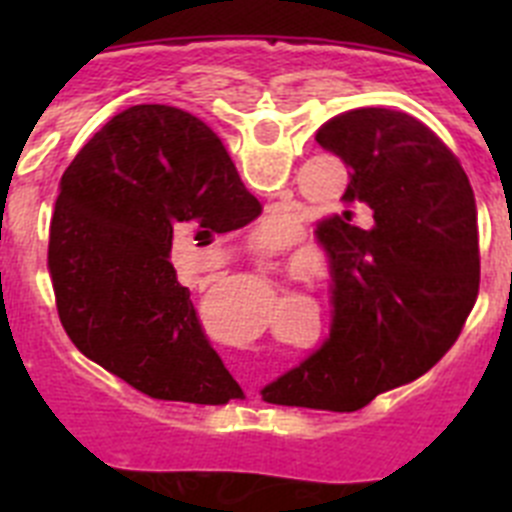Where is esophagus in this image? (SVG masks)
I'll list each match as a JSON object with an SVG mask.
<instances>
[{
    "mask_svg": "<svg viewBox=\"0 0 512 512\" xmlns=\"http://www.w3.org/2000/svg\"><path fill=\"white\" fill-rule=\"evenodd\" d=\"M256 251H261V256H266V253H269V251H264V246H259Z\"/></svg>",
    "mask_w": 512,
    "mask_h": 512,
    "instance_id": "34e87169",
    "label": "esophagus"
}]
</instances>
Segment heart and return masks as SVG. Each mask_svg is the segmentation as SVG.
Listing matches in <instances>:
<instances>
[{
	"label": "heart",
	"instance_id": "b5f03b06",
	"mask_svg": "<svg viewBox=\"0 0 512 512\" xmlns=\"http://www.w3.org/2000/svg\"><path fill=\"white\" fill-rule=\"evenodd\" d=\"M264 230L269 235H277V230H279V225H277V220H274V217H269V220H264Z\"/></svg>",
	"mask_w": 512,
	"mask_h": 512
}]
</instances>
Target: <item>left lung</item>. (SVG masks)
<instances>
[{
  "instance_id": "8db88e82",
  "label": "left lung",
  "mask_w": 512,
  "mask_h": 512,
  "mask_svg": "<svg viewBox=\"0 0 512 512\" xmlns=\"http://www.w3.org/2000/svg\"><path fill=\"white\" fill-rule=\"evenodd\" d=\"M348 166L343 210L318 223L333 274L323 346L266 402L351 413L441 359L477 302V205L459 158L413 115L361 107L315 135ZM370 225H353V207Z\"/></svg>"
}]
</instances>
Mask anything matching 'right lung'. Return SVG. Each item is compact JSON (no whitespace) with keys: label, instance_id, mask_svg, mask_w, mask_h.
Returning <instances> with one entry per match:
<instances>
[{"label":"right lung","instance_id":"1","mask_svg":"<svg viewBox=\"0 0 512 512\" xmlns=\"http://www.w3.org/2000/svg\"><path fill=\"white\" fill-rule=\"evenodd\" d=\"M58 189L48 271L81 354L156 400L241 397L169 261L192 233L210 243L261 215L220 138L189 112L135 104L94 133Z\"/></svg>","mask_w":512,"mask_h":512}]
</instances>
